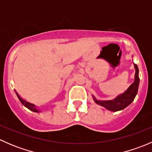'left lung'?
<instances>
[{
	"label": "left lung",
	"mask_w": 152,
	"mask_h": 152,
	"mask_svg": "<svg viewBox=\"0 0 152 152\" xmlns=\"http://www.w3.org/2000/svg\"><path fill=\"white\" fill-rule=\"evenodd\" d=\"M134 67L135 69L134 82L123 93L118 95L115 99L112 100H99L96 99L93 95H92L93 101L96 102V104L104 107L105 109L112 112L120 111L128 107L134 101L137 93L139 83H140L138 67L135 64H134Z\"/></svg>",
	"instance_id": "1"
}]
</instances>
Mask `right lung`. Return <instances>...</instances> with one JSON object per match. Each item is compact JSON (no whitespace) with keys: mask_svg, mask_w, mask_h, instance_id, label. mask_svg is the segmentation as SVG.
Returning <instances> with one entry per match:
<instances>
[{"mask_svg":"<svg viewBox=\"0 0 152 152\" xmlns=\"http://www.w3.org/2000/svg\"><path fill=\"white\" fill-rule=\"evenodd\" d=\"M15 93H16L17 96H18V98L19 99V100L20 101V102L22 103V104L23 105L24 107H26V108H28V110H31V111L34 112V113H40L41 111L39 110V107H37V106L35 104H34L30 103V102H27V101L23 99L20 96V95L18 94V92H17L16 90H15Z\"/></svg>","mask_w":152,"mask_h":152,"instance_id":"obj_1","label":"right lung"}]
</instances>
